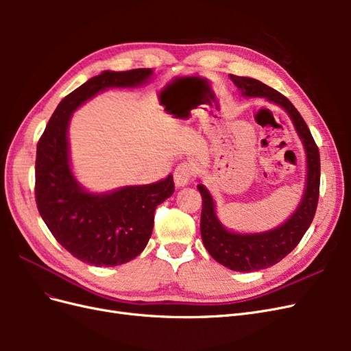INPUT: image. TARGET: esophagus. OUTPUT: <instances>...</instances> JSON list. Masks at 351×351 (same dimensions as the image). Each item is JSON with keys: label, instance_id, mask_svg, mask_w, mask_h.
Here are the masks:
<instances>
[{"label": "esophagus", "instance_id": "obj_1", "mask_svg": "<svg viewBox=\"0 0 351 351\" xmlns=\"http://www.w3.org/2000/svg\"><path fill=\"white\" fill-rule=\"evenodd\" d=\"M195 171H196V167L193 164H190V162L178 164L176 171H174L176 186H178V187L186 186L190 182V178L195 176Z\"/></svg>", "mask_w": 351, "mask_h": 351}]
</instances>
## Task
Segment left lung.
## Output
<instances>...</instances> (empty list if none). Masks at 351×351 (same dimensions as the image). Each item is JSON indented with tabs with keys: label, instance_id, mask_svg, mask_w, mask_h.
<instances>
[{
	"label": "left lung",
	"instance_id": "obj_1",
	"mask_svg": "<svg viewBox=\"0 0 351 351\" xmlns=\"http://www.w3.org/2000/svg\"><path fill=\"white\" fill-rule=\"evenodd\" d=\"M230 77L241 89L244 97L267 98L290 114L307 156L306 190L299 208L281 227L261 234H236L226 230L215 215V205L210 193L202 184L197 186L202 196L200 234L206 250L217 262L232 271L252 272L278 263L300 243L304 232L311 227L319 199L321 158L309 127L284 95L256 79L239 77L234 74Z\"/></svg>",
	"mask_w": 351,
	"mask_h": 351
}]
</instances>
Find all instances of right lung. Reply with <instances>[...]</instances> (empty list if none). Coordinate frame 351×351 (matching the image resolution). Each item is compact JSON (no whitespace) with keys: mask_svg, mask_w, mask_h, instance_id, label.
Instances as JSON below:
<instances>
[{"mask_svg":"<svg viewBox=\"0 0 351 351\" xmlns=\"http://www.w3.org/2000/svg\"><path fill=\"white\" fill-rule=\"evenodd\" d=\"M151 69L104 71L62 99L36 146L35 199L52 236L74 258L95 267H115L146 247L159 204L174 193V180L127 186L107 195L84 192L69 162L67 127L71 112L107 88L139 86Z\"/></svg>","mask_w":351,"mask_h":351,"instance_id":"obj_1","label":"right lung"}]
</instances>
